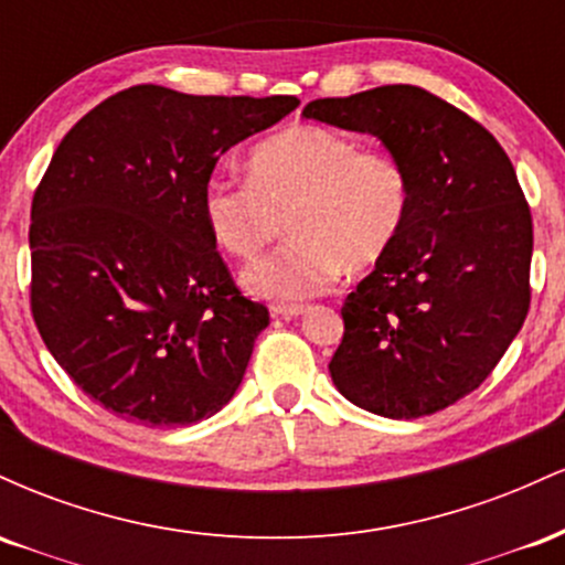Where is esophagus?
Listing matches in <instances>:
<instances>
[{
    "mask_svg": "<svg viewBox=\"0 0 565 565\" xmlns=\"http://www.w3.org/2000/svg\"><path fill=\"white\" fill-rule=\"evenodd\" d=\"M308 310V305H270V316L276 319H297Z\"/></svg>",
    "mask_w": 565,
    "mask_h": 565,
    "instance_id": "obj_1",
    "label": "esophagus"
}]
</instances>
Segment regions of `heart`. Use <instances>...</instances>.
<instances>
[{
  "mask_svg": "<svg viewBox=\"0 0 565 565\" xmlns=\"http://www.w3.org/2000/svg\"><path fill=\"white\" fill-rule=\"evenodd\" d=\"M220 249L252 257L287 225L289 242L246 265L242 287L295 302L361 274L393 249L412 215V174L391 151L361 148L350 135L291 127L263 140L246 180L212 174L201 193Z\"/></svg>",
  "mask_w": 565,
  "mask_h": 565,
  "instance_id": "heart-1",
  "label": "heart"
}]
</instances>
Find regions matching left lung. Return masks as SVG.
Masks as SVG:
<instances>
[{
    "instance_id": "obj_1",
    "label": "left lung",
    "mask_w": 565,
    "mask_h": 565,
    "mask_svg": "<svg viewBox=\"0 0 565 565\" xmlns=\"http://www.w3.org/2000/svg\"><path fill=\"white\" fill-rule=\"evenodd\" d=\"M305 119L377 138L412 174L398 242L342 302L329 374L350 404L417 419L476 391L521 332L531 212L494 135L440 97L387 84L319 97Z\"/></svg>"
}]
</instances>
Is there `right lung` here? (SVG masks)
I'll return each mask as SVG.
<instances>
[{
    "mask_svg": "<svg viewBox=\"0 0 565 565\" xmlns=\"http://www.w3.org/2000/svg\"><path fill=\"white\" fill-rule=\"evenodd\" d=\"M297 106L138 84L57 146L31 204V310L53 359L116 417L193 425L242 385L268 308L233 284L201 193L228 148Z\"/></svg>",
    "mask_w": 565,
    "mask_h": 565,
    "instance_id": "right-lung-1",
    "label": "right lung"
}]
</instances>
